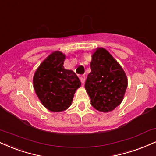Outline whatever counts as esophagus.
Segmentation results:
<instances>
[{"mask_svg":"<svg viewBox=\"0 0 156 156\" xmlns=\"http://www.w3.org/2000/svg\"><path fill=\"white\" fill-rule=\"evenodd\" d=\"M80 81H81L82 83H85V80H86V76H84V75H82V76H80Z\"/></svg>","mask_w":156,"mask_h":156,"instance_id":"esophagus-1","label":"esophagus"}]
</instances>
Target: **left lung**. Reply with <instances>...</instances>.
<instances>
[{"mask_svg":"<svg viewBox=\"0 0 156 156\" xmlns=\"http://www.w3.org/2000/svg\"><path fill=\"white\" fill-rule=\"evenodd\" d=\"M90 66L91 71L85 89L91 105L100 112L112 111L124 97L128 86L126 75L117 60L102 47L94 50Z\"/></svg>","mask_w":156,"mask_h":156,"instance_id":"1","label":"left lung"}]
</instances>
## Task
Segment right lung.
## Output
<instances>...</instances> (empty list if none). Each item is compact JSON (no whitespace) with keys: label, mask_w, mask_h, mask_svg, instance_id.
Listing matches in <instances>:
<instances>
[{"label":"right lung","mask_w":156,"mask_h":156,"mask_svg":"<svg viewBox=\"0 0 156 156\" xmlns=\"http://www.w3.org/2000/svg\"><path fill=\"white\" fill-rule=\"evenodd\" d=\"M65 57L59 51L52 52L40 64L33 76V87L37 97L51 112L67 110L81 85L76 73L64 67Z\"/></svg>","instance_id":"obj_1"}]
</instances>
